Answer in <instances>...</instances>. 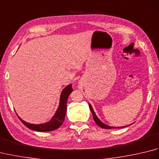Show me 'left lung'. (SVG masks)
I'll return each instance as SVG.
<instances>
[{"label": "left lung", "mask_w": 159, "mask_h": 159, "mask_svg": "<svg viewBox=\"0 0 159 159\" xmlns=\"http://www.w3.org/2000/svg\"><path fill=\"white\" fill-rule=\"evenodd\" d=\"M89 109L91 110V111H92V115H93V118L94 121H96V123L98 125V126L100 127V128H105V129H111V128H124L126 126H121V127H113V126H108V125L107 124H104L103 122H102L100 120L99 118L97 117V116L96 115L95 112H94V111L93 109V108L92 107V105H91L90 104H89Z\"/></svg>", "instance_id": "left-lung-1"}]
</instances>
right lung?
<instances>
[{
  "label": "right lung",
  "mask_w": 159,
  "mask_h": 159,
  "mask_svg": "<svg viewBox=\"0 0 159 159\" xmlns=\"http://www.w3.org/2000/svg\"><path fill=\"white\" fill-rule=\"evenodd\" d=\"M72 91L73 89L72 84L67 85L63 89L61 93L60 102L58 109H57L55 114L54 115V116L52 117V119L49 121H48V122L40 124H30L22 120L18 116V117L20 120L23 123V124L25 125L26 127L29 128V129L31 130L38 132H48L55 130L61 126L62 124L63 123L64 120H65V116L67 110V98H68L70 93L72 92Z\"/></svg>",
  "instance_id": "add662e5"
}]
</instances>
